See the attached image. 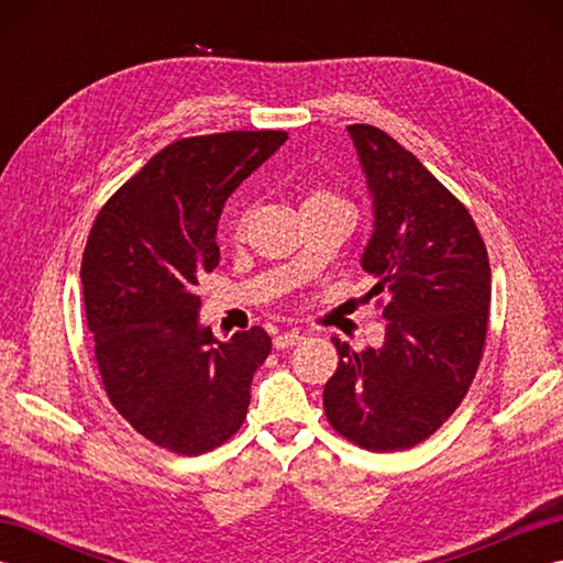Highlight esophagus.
Returning a JSON list of instances; mask_svg holds the SVG:
<instances>
[{
	"label": "esophagus",
	"mask_w": 563,
	"mask_h": 563,
	"mask_svg": "<svg viewBox=\"0 0 563 563\" xmlns=\"http://www.w3.org/2000/svg\"><path fill=\"white\" fill-rule=\"evenodd\" d=\"M302 341V333L300 331H283V333H278V336L273 339V345L278 351H285V349H292L295 343H300Z\"/></svg>",
	"instance_id": "obj_1"
}]
</instances>
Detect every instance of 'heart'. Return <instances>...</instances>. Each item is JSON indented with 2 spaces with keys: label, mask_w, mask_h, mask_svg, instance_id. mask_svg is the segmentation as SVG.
<instances>
[{
  "label": "heart",
  "mask_w": 563,
  "mask_h": 563,
  "mask_svg": "<svg viewBox=\"0 0 563 563\" xmlns=\"http://www.w3.org/2000/svg\"><path fill=\"white\" fill-rule=\"evenodd\" d=\"M329 206H345V202L333 196L331 190H324V188H312L307 190L305 198H302V210H312V208H329ZM239 224H242V220H239Z\"/></svg>",
  "instance_id": "1"
}]
</instances>
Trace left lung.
<instances>
[{"label":"left lung","instance_id":"8db88e82","mask_svg":"<svg viewBox=\"0 0 563 563\" xmlns=\"http://www.w3.org/2000/svg\"><path fill=\"white\" fill-rule=\"evenodd\" d=\"M373 196L361 266L389 324L379 349L333 339L339 367L324 387L329 423L373 452L413 448L462 404L482 361L492 268L462 202L397 140L349 125Z\"/></svg>","mask_w":563,"mask_h":563}]
</instances>
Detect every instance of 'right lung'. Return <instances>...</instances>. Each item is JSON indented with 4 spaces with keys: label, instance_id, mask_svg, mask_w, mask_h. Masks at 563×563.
<instances>
[{
    "label": "right lung",
    "instance_id": "right-lung-1",
    "mask_svg": "<svg viewBox=\"0 0 563 563\" xmlns=\"http://www.w3.org/2000/svg\"><path fill=\"white\" fill-rule=\"evenodd\" d=\"M288 140L283 130L178 140L106 202L81 256L87 324L115 411L154 445L202 454L242 428L271 353L261 327L218 341L198 278L220 263L227 198Z\"/></svg>",
    "mask_w": 563,
    "mask_h": 563
}]
</instances>
